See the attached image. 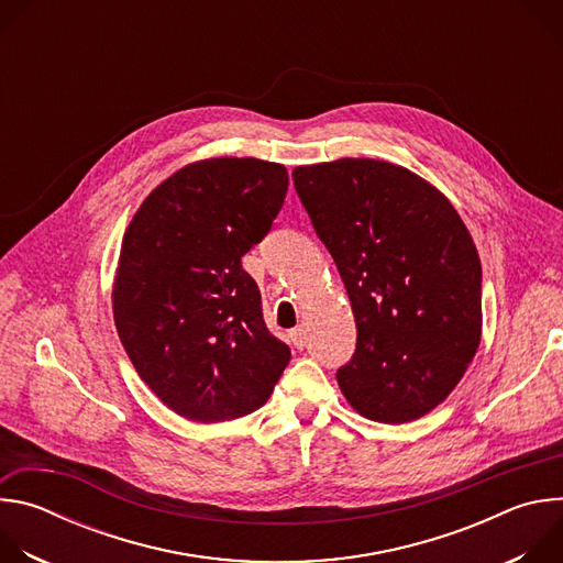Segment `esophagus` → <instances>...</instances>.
<instances>
[{"mask_svg": "<svg viewBox=\"0 0 563 563\" xmlns=\"http://www.w3.org/2000/svg\"><path fill=\"white\" fill-rule=\"evenodd\" d=\"M289 341L294 343V347H298V350H302L305 345H307V334H305V330L298 325V328H294L291 332H289Z\"/></svg>", "mask_w": 563, "mask_h": 563, "instance_id": "esophagus-1", "label": "esophagus"}]
</instances>
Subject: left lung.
I'll return each mask as SVG.
<instances>
[{
    "label": "left lung",
    "mask_w": 563,
    "mask_h": 563,
    "mask_svg": "<svg viewBox=\"0 0 563 563\" xmlns=\"http://www.w3.org/2000/svg\"><path fill=\"white\" fill-rule=\"evenodd\" d=\"M345 283L356 350L336 378L367 419L408 423L456 387L481 341V263L448 198L380 159L291 174Z\"/></svg>",
    "instance_id": "8db88e82"
}]
</instances>
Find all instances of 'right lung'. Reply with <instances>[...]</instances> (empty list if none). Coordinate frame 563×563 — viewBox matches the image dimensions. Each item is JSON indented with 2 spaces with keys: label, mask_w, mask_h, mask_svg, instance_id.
I'll list each match as a JSON object with an SVG mask.
<instances>
[{
  "label": "right lung",
  "mask_w": 563,
  "mask_h": 563,
  "mask_svg": "<svg viewBox=\"0 0 563 563\" xmlns=\"http://www.w3.org/2000/svg\"><path fill=\"white\" fill-rule=\"evenodd\" d=\"M287 185V169L265 159H202L155 187L124 233L115 328L140 378L185 419L252 415L291 358L243 269Z\"/></svg>",
  "instance_id": "obj_1"
}]
</instances>
